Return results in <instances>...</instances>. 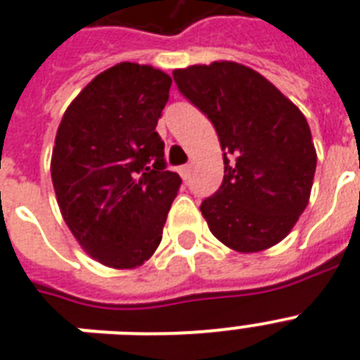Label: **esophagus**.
<instances>
[{"instance_id":"obj_1","label":"esophagus","mask_w":360,"mask_h":360,"mask_svg":"<svg viewBox=\"0 0 360 360\" xmlns=\"http://www.w3.org/2000/svg\"><path fill=\"white\" fill-rule=\"evenodd\" d=\"M178 172H180V176H182L184 180H188L189 174H191V165H182L178 169Z\"/></svg>"}]
</instances>
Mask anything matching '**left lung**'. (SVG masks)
<instances>
[{
	"instance_id": "8db88e82",
	"label": "left lung",
	"mask_w": 360,
	"mask_h": 360,
	"mask_svg": "<svg viewBox=\"0 0 360 360\" xmlns=\"http://www.w3.org/2000/svg\"><path fill=\"white\" fill-rule=\"evenodd\" d=\"M178 91L219 135L221 188L200 204L212 234L238 252L277 245L310 198L316 148L309 122L271 82L232 61L172 72Z\"/></svg>"
}]
</instances>
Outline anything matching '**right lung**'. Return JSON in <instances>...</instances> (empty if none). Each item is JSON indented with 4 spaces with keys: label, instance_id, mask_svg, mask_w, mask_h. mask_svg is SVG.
Wrapping results in <instances>:
<instances>
[{
    "label": "right lung",
    "instance_id": "add662e5",
    "mask_svg": "<svg viewBox=\"0 0 360 360\" xmlns=\"http://www.w3.org/2000/svg\"><path fill=\"white\" fill-rule=\"evenodd\" d=\"M172 79L137 63L94 77L66 108L51 154L63 219L87 255L134 269L154 255L182 178L165 171L158 119Z\"/></svg>",
    "mask_w": 360,
    "mask_h": 360
}]
</instances>
